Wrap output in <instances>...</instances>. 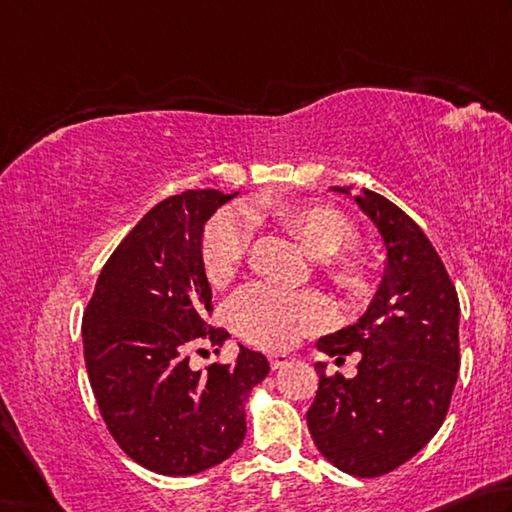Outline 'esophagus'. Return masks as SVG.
<instances>
[{"instance_id": "obj_1", "label": "esophagus", "mask_w": 512, "mask_h": 512, "mask_svg": "<svg viewBox=\"0 0 512 512\" xmlns=\"http://www.w3.org/2000/svg\"><path fill=\"white\" fill-rule=\"evenodd\" d=\"M290 364V357L285 355V353H276V355H270V366L274 371H279V369H283V366H288Z\"/></svg>"}]
</instances>
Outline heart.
<instances>
[{"label": "heart", "mask_w": 512, "mask_h": 512, "mask_svg": "<svg viewBox=\"0 0 512 512\" xmlns=\"http://www.w3.org/2000/svg\"><path fill=\"white\" fill-rule=\"evenodd\" d=\"M256 220H274L312 258L324 261L328 279L346 297L369 290V272L357 258L339 256L351 245L355 231L344 215L321 204L281 202L263 206ZM249 245V222L238 213L215 215L202 240V261L213 285L227 283L242 263ZM330 317L328 303L317 292H288L267 283H251L229 303V321L249 344L276 351L317 333Z\"/></svg>", "instance_id": "1"}]
</instances>
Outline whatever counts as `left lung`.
I'll return each mask as SVG.
<instances>
[{"label":"left lung","instance_id":"left-lung-1","mask_svg":"<svg viewBox=\"0 0 512 512\" xmlns=\"http://www.w3.org/2000/svg\"><path fill=\"white\" fill-rule=\"evenodd\" d=\"M353 197L387 249L378 292L353 326L321 337L337 360L360 353L355 378L326 375L308 409L317 450L353 477H382L432 441L450 409L459 373V297L425 231L373 191Z\"/></svg>","mask_w":512,"mask_h":512}]
</instances>
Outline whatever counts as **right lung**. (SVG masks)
<instances>
[{
    "instance_id": "right-lung-1",
    "label": "right lung",
    "mask_w": 512,
    "mask_h": 512,
    "mask_svg": "<svg viewBox=\"0 0 512 512\" xmlns=\"http://www.w3.org/2000/svg\"><path fill=\"white\" fill-rule=\"evenodd\" d=\"M238 193L186 191L139 220L96 281L83 315L89 384L107 429L143 468L188 477L238 450L251 389L267 357L240 346L233 364L188 366V351L229 333L206 324L211 285L202 261L204 224Z\"/></svg>"
}]
</instances>
